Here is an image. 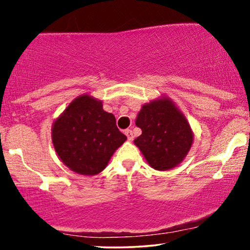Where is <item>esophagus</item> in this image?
Wrapping results in <instances>:
<instances>
[{
    "mask_svg": "<svg viewBox=\"0 0 250 250\" xmlns=\"http://www.w3.org/2000/svg\"><path fill=\"white\" fill-rule=\"evenodd\" d=\"M125 134H126V136H127L128 141H132V140L134 139V135H133V132L131 131V129H126Z\"/></svg>",
    "mask_w": 250,
    "mask_h": 250,
    "instance_id": "esophagus-1",
    "label": "esophagus"
}]
</instances>
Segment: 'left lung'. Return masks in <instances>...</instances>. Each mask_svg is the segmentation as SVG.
Returning a JSON list of instances; mask_svg holds the SVG:
<instances>
[{
  "instance_id": "1",
  "label": "left lung",
  "mask_w": 250,
  "mask_h": 250,
  "mask_svg": "<svg viewBox=\"0 0 250 250\" xmlns=\"http://www.w3.org/2000/svg\"><path fill=\"white\" fill-rule=\"evenodd\" d=\"M135 125L142 129V134L134 140V145L157 170L176 167L193 143V132L186 116L165 95L143 104Z\"/></svg>"
}]
</instances>
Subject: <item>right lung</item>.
Segmentation results:
<instances>
[{
	"mask_svg": "<svg viewBox=\"0 0 250 250\" xmlns=\"http://www.w3.org/2000/svg\"><path fill=\"white\" fill-rule=\"evenodd\" d=\"M51 138L63 165L81 175H97L126 141L115 116L104 110L102 101L90 94L75 98L54 119Z\"/></svg>",
	"mask_w": 250,
	"mask_h": 250,
	"instance_id": "add662e5",
	"label": "right lung"
}]
</instances>
